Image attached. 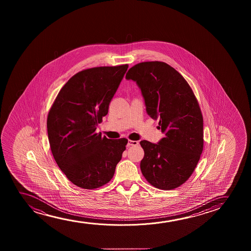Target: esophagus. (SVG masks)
I'll return each instance as SVG.
<instances>
[{
  "mask_svg": "<svg viewBox=\"0 0 251 251\" xmlns=\"http://www.w3.org/2000/svg\"><path fill=\"white\" fill-rule=\"evenodd\" d=\"M139 145V142L136 141H127V146L129 148V147H132V146H137Z\"/></svg>",
  "mask_w": 251,
  "mask_h": 251,
  "instance_id": "esophagus-1",
  "label": "esophagus"
}]
</instances>
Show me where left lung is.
<instances>
[{
	"instance_id": "8db88e82",
	"label": "left lung",
	"mask_w": 251,
	"mask_h": 251,
	"mask_svg": "<svg viewBox=\"0 0 251 251\" xmlns=\"http://www.w3.org/2000/svg\"><path fill=\"white\" fill-rule=\"evenodd\" d=\"M126 79L137 84L146 110L159 120L165 134L158 143L141 141L142 174L158 189H175L189 178L203 150V117L199 103L185 79L162 62H145L132 67Z\"/></svg>"
}]
</instances>
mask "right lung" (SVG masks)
Instances as JSON below:
<instances>
[{
    "mask_svg": "<svg viewBox=\"0 0 251 251\" xmlns=\"http://www.w3.org/2000/svg\"><path fill=\"white\" fill-rule=\"evenodd\" d=\"M128 65L98 67L77 73L66 83L47 118L48 138L56 164L75 185L100 188L113 177L127 139L95 133L106 116Z\"/></svg>",
    "mask_w": 251,
    "mask_h": 251,
    "instance_id": "1",
    "label": "right lung"
}]
</instances>
